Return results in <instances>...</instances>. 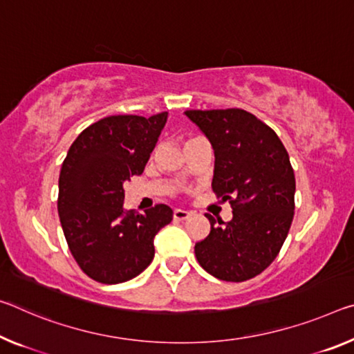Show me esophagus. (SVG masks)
I'll use <instances>...</instances> for the list:
<instances>
[{
    "label": "esophagus",
    "instance_id": "34e87169",
    "mask_svg": "<svg viewBox=\"0 0 354 354\" xmlns=\"http://www.w3.org/2000/svg\"><path fill=\"white\" fill-rule=\"evenodd\" d=\"M189 217H190V212L189 211H184V209H175V211H173V218H175V221L183 222V221H186V218H189Z\"/></svg>",
    "mask_w": 354,
    "mask_h": 354
}]
</instances>
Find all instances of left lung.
I'll list each match as a JSON object with an SVG mask.
<instances>
[{
    "mask_svg": "<svg viewBox=\"0 0 354 354\" xmlns=\"http://www.w3.org/2000/svg\"><path fill=\"white\" fill-rule=\"evenodd\" d=\"M214 149L212 190L228 200L230 222L206 214L207 236L195 244L200 266L221 280L244 282L282 249L295 216V171L277 133L249 111L187 110Z\"/></svg>",
    "mask_w": 354,
    "mask_h": 354,
    "instance_id": "left-lung-1",
    "label": "left lung"
}]
</instances>
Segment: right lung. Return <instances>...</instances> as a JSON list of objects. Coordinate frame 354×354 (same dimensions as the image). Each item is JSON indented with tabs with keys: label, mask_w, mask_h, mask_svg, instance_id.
I'll use <instances>...</instances> for the list:
<instances>
[{
	"label": "right lung",
	"mask_w": 354,
	"mask_h": 354,
	"mask_svg": "<svg viewBox=\"0 0 354 354\" xmlns=\"http://www.w3.org/2000/svg\"><path fill=\"white\" fill-rule=\"evenodd\" d=\"M167 116H106L67 151L58 214L71 254L96 282L121 283L143 272L154 258V236L171 222L167 205L145 214L124 207V183L143 173Z\"/></svg>",
	"instance_id": "right-lung-1"
}]
</instances>
